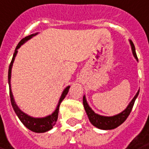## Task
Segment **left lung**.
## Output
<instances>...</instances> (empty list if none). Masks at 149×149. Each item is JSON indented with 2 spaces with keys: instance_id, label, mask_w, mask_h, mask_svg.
<instances>
[{
  "instance_id": "1",
  "label": "left lung",
  "mask_w": 149,
  "mask_h": 149,
  "mask_svg": "<svg viewBox=\"0 0 149 149\" xmlns=\"http://www.w3.org/2000/svg\"><path fill=\"white\" fill-rule=\"evenodd\" d=\"M130 44L131 46V50H132V53L134 55L135 58L138 61L137 58V55L135 53V45L133 44V42L130 40ZM139 90L137 92V93L135 94V96H134V98L131 100V101L127 105V107L124 109L123 111L121 112L118 114H116L114 116H111V117H107V116H102L100 114H97L95 112L92 110L91 107L88 105L87 100H86V96H84L83 98V103H84V106L85 111L88 114V118L90 123L96 127L101 129V130H112L114 128L119 127L121 124H123L126 121V119L127 118V117L130 114V113L131 112V109L133 108L134 103H135V99L137 98V96L139 95Z\"/></svg>"
}]
</instances>
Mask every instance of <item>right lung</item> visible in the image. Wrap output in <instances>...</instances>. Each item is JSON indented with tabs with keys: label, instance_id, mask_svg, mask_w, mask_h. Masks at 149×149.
Returning a JSON list of instances; mask_svg holds the SVG:
<instances>
[{
	"label": "right lung",
	"instance_id": "1",
	"mask_svg": "<svg viewBox=\"0 0 149 149\" xmlns=\"http://www.w3.org/2000/svg\"><path fill=\"white\" fill-rule=\"evenodd\" d=\"M38 33L32 34V35H30L26 37L23 38L22 40L21 41L18 43V45H17L16 49H15V51H14V56H13V58H12V61L10 62V67H9V72H8V83H9V87H10V101H11V104H12V107L14 109L15 113L17 114V116L18 117V118L20 119L22 124L25 126L26 127L27 129H29L31 131L33 132H36V133H44V132H46V131L51 130L52 128L53 127V126L56 124V122H57V118H58V111H59V106L61 104V101L64 100V98L65 97V96L67 95V93L69 92V89H70V86L66 87L63 90V92L61 93V96L59 99V101H58V104L57 105V108L56 109L54 110L52 114L50 115L46 116V117H44V118H33V117H31V116L27 115L26 113H25L24 112H22L18 108V106L17 105V104L15 103V100L14 99V96H13V93H12V90H11V84H10V79H11V70H12V66H13V64H14V59H15V57L18 53V49L21 47L22 45H23L25 42H26L28 40L31 39V38L36 36Z\"/></svg>",
	"mask_w": 149,
	"mask_h": 149
}]
</instances>
